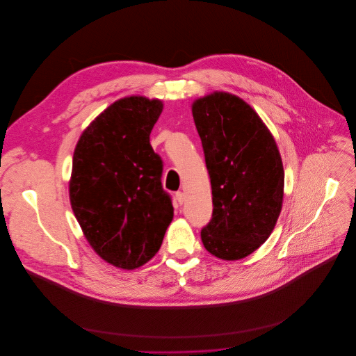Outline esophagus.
Instances as JSON below:
<instances>
[{
  "instance_id": "34e87169",
  "label": "esophagus",
  "mask_w": 356,
  "mask_h": 356,
  "mask_svg": "<svg viewBox=\"0 0 356 356\" xmlns=\"http://www.w3.org/2000/svg\"><path fill=\"white\" fill-rule=\"evenodd\" d=\"M175 200H177V203L179 204V205H182V204L185 203V195L182 193V192H177L175 193Z\"/></svg>"
}]
</instances>
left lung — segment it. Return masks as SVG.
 <instances>
[{"label":"left lung","mask_w":356,"mask_h":356,"mask_svg":"<svg viewBox=\"0 0 356 356\" xmlns=\"http://www.w3.org/2000/svg\"><path fill=\"white\" fill-rule=\"evenodd\" d=\"M212 189V218L202 230L209 254L238 260L271 234L284 199L277 144L254 109L237 96L215 92L193 102Z\"/></svg>","instance_id":"1"}]
</instances>
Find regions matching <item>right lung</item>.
<instances>
[{"instance_id": "obj_1", "label": "right lung", "mask_w": 356, "mask_h": 356, "mask_svg": "<svg viewBox=\"0 0 356 356\" xmlns=\"http://www.w3.org/2000/svg\"><path fill=\"white\" fill-rule=\"evenodd\" d=\"M161 111L160 100L120 99L90 123L74 152L75 218L92 248L124 270L152 259L174 216L161 185L163 160L149 143Z\"/></svg>"}]
</instances>
